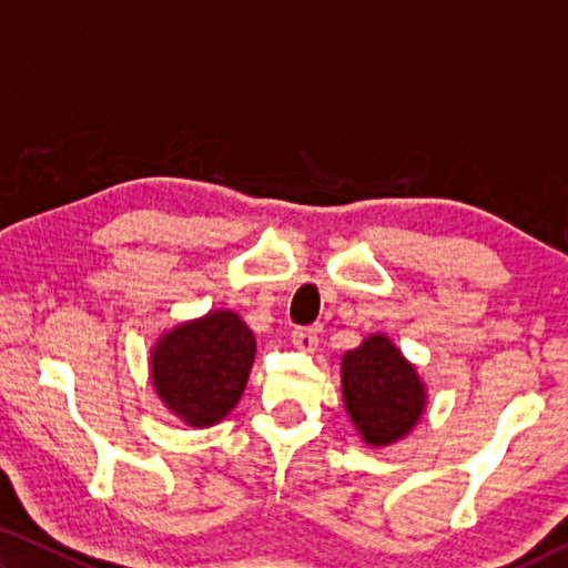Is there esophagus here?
<instances>
[{"label": "esophagus", "mask_w": 568, "mask_h": 568, "mask_svg": "<svg viewBox=\"0 0 568 568\" xmlns=\"http://www.w3.org/2000/svg\"><path fill=\"white\" fill-rule=\"evenodd\" d=\"M293 343H295V348H301L303 353H313L315 348H318V333H315L313 328H295Z\"/></svg>", "instance_id": "34e87169"}]
</instances>
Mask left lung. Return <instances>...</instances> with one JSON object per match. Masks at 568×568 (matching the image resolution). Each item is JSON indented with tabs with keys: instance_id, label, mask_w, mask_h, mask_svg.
<instances>
[{
	"instance_id": "8db88e82",
	"label": "left lung",
	"mask_w": 568,
	"mask_h": 568,
	"mask_svg": "<svg viewBox=\"0 0 568 568\" xmlns=\"http://www.w3.org/2000/svg\"><path fill=\"white\" fill-rule=\"evenodd\" d=\"M343 403L368 446L408 436L426 410V386L388 335H368L341 363Z\"/></svg>"
}]
</instances>
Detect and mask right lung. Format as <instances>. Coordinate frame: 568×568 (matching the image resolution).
I'll return each instance as SVG.
<instances>
[{
	"label": "right lung",
	"mask_w": 568,
	"mask_h": 568,
	"mask_svg": "<svg viewBox=\"0 0 568 568\" xmlns=\"http://www.w3.org/2000/svg\"><path fill=\"white\" fill-rule=\"evenodd\" d=\"M255 361V335L233 311L180 323L150 355L152 386L187 426L205 428L237 406Z\"/></svg>",
	"instance_id": "1"
}]
</instances>
